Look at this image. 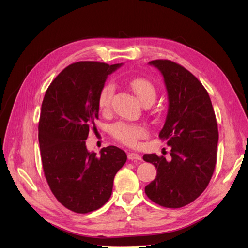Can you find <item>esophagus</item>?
Here are the masks:
<instances>
[{"mask_svg": "<svg viewBox=\"0 0 248 248\" xmlns=\"http://www.w3.org/2000/svg\"><path fill=\"white\" fill-rule=\"evenodd\" d=\"M128 159L131 161H137L141 160V157L137 153H128Z\"/></svg>", "mask_w": 248, "mask_h": 248, "instance_id": "34e87169", "label": "esophagus"}]
</instances>
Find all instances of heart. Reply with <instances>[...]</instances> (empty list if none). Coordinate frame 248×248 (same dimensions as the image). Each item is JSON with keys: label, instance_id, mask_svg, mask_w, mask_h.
Masks as SVG:
<instances>
[{"label": "heart", "instance_id": "1", "mask_svg": "<svg viewBox=\"0 0 248 248\" xmlns=\"http://www.w3.org/2000/svg\"><path fill=\"white\" fill-rule=\"evenodd\" d=\"M126 84L144 104H151L157 96V89L153 82L146 78H132L126 80ZM116 87L111 81L103 84L98 94V107L102 112H108L111 106V100ZM111 136L122 144L129 147H137L139 140L144 139L148 132L145 126L134 123L118 122L111 126Z\"/></svg>", "mask_w": 248, "mask_h": 248}]
</instances>
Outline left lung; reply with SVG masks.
I'll use <instances>...</instances> for the list:
<instances>
[{
  "instance_id": "obj_1",
  "label": "left lung",
  "mask_w": 248,
  "mask_h": 248,
  "mask_svg": "<svg viewBox=\"0 0 248 248\" xmlns=\"http://www.w3.org/2000/svg\"><path fill=\"white\" fill-rule=\"evenodd\" d=\"M149 64L160 70L168 90L169 111L159 139L170 146L171 158L142 156L157 169L145 192L162 207L181 208L198 199L212 178L218 127L207 90L191 72L170 60H153Z\"/></svg>"
}]
</instances>
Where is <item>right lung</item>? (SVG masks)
Here are the masks:
<instances>
[{"label": "right lung", "mask_w": 248, "mask_h": 248, "mask_svg": "<svg viewBox=\"0 0 248 248\" xmlns=\"http://www.w3.org/2000/svg\"><path fill=\"white\" fill-rule=\"evenodd\" d=\"M120 66L70 64L51 81L42 101L38 139L44 177L56 199L76 213L92 212L106 204L117 171L127 160L116 146L102 148L100 155L86 147L89 132L96 129L100 89Z\"/></svg>", "instance_id": "obj_1"}]
</instances>
